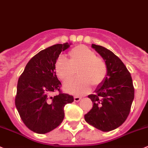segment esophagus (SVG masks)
Instances as JSON below:
<instances>
[{"mask_svg": "<svg viewBox=\"0 0 148 148\" xmlns=\"http://www.w3.org/2000/svg\"><path fill=\"white\" fill-rule=\"evenodd\" d=\"M81 99H82V97H78V96H75V97H74V101L79 102L80 100H81Z\"/></svg>", "mask_w": 148, "mask_h": 148, "instance_id": "obj_1", "label": "esophagus"}]
</instances>
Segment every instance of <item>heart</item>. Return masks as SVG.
Here are the masks:
<instances>
[{
    "label": "heart",
    "instance_id": "obj_1",
    "mask_svg": "<svg viewBox=\"0 0 148 148\" xmlns=\"http://www.w3.org/2000/svg\"><path fill=\"white\" fill-rule=\"evenodd\" d=\"M69 61L60 57L56 63V72L64 82L72 79L77 71L79 78L66 83V91L81 95L88 92L91 86L97 87L103 84L107 77L108 67L94 51L84 45H78L69 51Z\"/></svg>",
    "mask_w": 148,
    "mask_h": 148
}]
</instances>
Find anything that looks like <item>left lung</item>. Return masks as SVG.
Wrapping results in <instances>:
<instances>
[{
  "mask_svg": "<svg viewBox=\"0 0 148 148\" xmlns=\"http://www.w3.org/2000/svg\"><path fill=\"white\" fill-rule=\"evenodd\" d=\"M92 48L104 59L108 74L94 94L88 95L93 106L84 119L97 130L109 132L120 127L128 117L134 88L131 74L118 56L100 45L92 44Z\"/></svg>",
  "mask_w": 148,
  "mask_h": 148,
  "instance_id": "obj_1",
  "label": "left lung"
}]
</instances>
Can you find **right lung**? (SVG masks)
Segmentation results:
<instances>
[{"instance_id":"1","label":"right lung","mask_w":148,"mask_h":148,"mask_svg":"<svg viewBox=\"0 0 148 148\" xmlns=\"http://www.w3.org/2000/svg\"><path fill=\"white\" fill-rule=\"evenodd\" d=\"M71 44H56L40 51L26 65L17 84L15 105L21 120L31 131L45 134L61 124L64 106L74 97L63 93L56 74V63ZM60 92L51 97L53 91Z\"/></svg>"}]
</instances>
